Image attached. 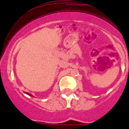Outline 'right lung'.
Masks as SVG:
<instances>
[{"mask_svg": "<svg viewBox=\"0 0 129 129\" xmlns=\"http://www.w3.org/2000/svg\"><path fill=\"white\" fill-rule=\"evenodd\" d=\"M25 93H26V94H27V95H30V96H31V97H34L33 95H31L30 93H28V92H25Z\"/></svg>", "mask_w": 129, "mask_h": 129, "instance_id": "1", "label": "right lung"}]
</instances>
